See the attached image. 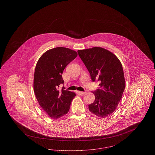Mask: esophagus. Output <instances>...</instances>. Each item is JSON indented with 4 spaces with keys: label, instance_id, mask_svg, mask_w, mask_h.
<instances>
[{
    "label": "esophagus",
    "instance_id": "obj_1",
    "mask_svg": "<svg viewBox=\"0 0 155 155\" xmlns=\"http://www.w3.org/2000/svg\"><path fill=\"white\" fill-rule=\"evenodd\" d=\"M77 94L80 95H84L85 94V92H81V91H77Z\"/></svg>",
    "mask_w": 155,
    "mask_h": 155
}]
</instances>
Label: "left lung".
<instances>
[{"mask_svg": "<svg viewBox=\"0 0 155 155\" xmlns=\"http://www.w3.org/2000/svg\"><path fill=\"white\" fill-rule=\"evenodd\" d=\"M78 53L92 81L99 82V88L92 92L95 99L89 104V110L100 118L107 117L116 110L125 89L122 64L115 54L102 48L78 50Z\"/></svg>", "mask_w": 155, "mask_h": 155, "instance_id": "left-lung-1", "label": "left lung"}]
</instances>
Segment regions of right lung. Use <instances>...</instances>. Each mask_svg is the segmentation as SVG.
Masks as SVG:
<instances>
[{
	"label": "right lung",
	"mask_w": 155,
	"mask_h": 155,
	"mask_svg": "<svg viewBox=\"0 0 155 155\" xmlns=\"http://www.w3.org/2000/svg\"><path fill=\"white\" fill-rule=\"evenodd\" d=\"M77 56V53L66 48L50 49L37 62L34 78V89L37 101L42 109L53 119L65 116L68 112L75 94L61 89L64 84L62 74L66 67Z\"/></svg>",
	"instance_id": "add662e5"
}]
</instances>
